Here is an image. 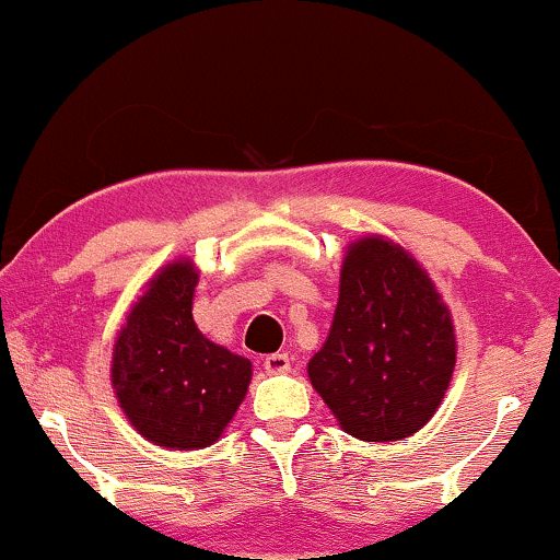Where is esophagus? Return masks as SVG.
Listing matches in <instances>:
<instances>
[{
  "label": "esophagus",
  "instance_id": "1",
  "mask_svg": "<svg viewBox=\"0 0 560 560\" xmlns=\"http://www.w3.org/2000/svg\"><path fill=\"white\" fill-rule=\"evenodd\" d=\"M290 365H293V358H290V354H285V352L267 354V358H265V373H270V375L288 373Z\"/></svg>",
  "mask_w": 560,
  "mask_h": 560
}]
</instances>
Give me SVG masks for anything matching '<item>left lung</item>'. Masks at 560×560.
I'll return each mask as SVG.
<instances>
[{"instance_id":"left-lung-1","label":"left lung","mask_w":560,"mask_h":560,"mask_svg":"<svg viewBox=\"0 0 560 560\" xmlns=\"http://www.w3.org/2000/svg\"><path fill=\"white\" fill-rule=\"evenodd\" d=\"M455 326L422 265L394 238L347 244L329 337L308 362L339 427L365 442L419 432L455 370Z\"/></svg>"}]
</instances>
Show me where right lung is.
Returning <instances> with one entry per match:
<instances>
[{
    "label": "right lung",
    "instance_id": "add662e5",
    "mask_svg": "<svg viewBox=\"0 0 560 560\" xmlns=\"http://www.w3.org/2000/svg\"><path fill=\"white\" fill-rule=\"evenodd\" d=\"M200 270L164 265L130 306L113 345L110 383L143 440L200 450L221 440L252 383V362L210 342L192 318Z\"/></svg>",
    "mask_w": 560,
    "mask_h": 560
}]
</instances>
